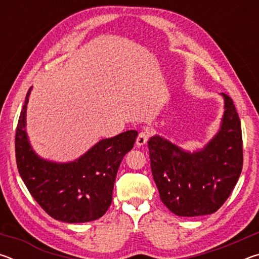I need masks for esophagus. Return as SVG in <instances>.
Returning a JSON list of instances; mask_svg holds the SVG:
<instances>
[{
    "label": "esophagus",
    "instance_id": "obj_1",
    "mask_svg": "<svg viewBox=\"0 0 259 259\" xmlns=\"http://www.w3.org/2000/svg\"><path fill=\"white\" fill-rule=\"evenodd\" d=\"M148 137H150V135H148L147 131H142V133H139L137 140H136V145L138 147L145 145L148 140Z\"/></svg>",
    "mask_w": 259,
    "mask_h": 259
}]
</instances>
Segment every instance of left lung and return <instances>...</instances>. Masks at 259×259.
<instances>
[{
	"mask_svg": "<svg viewBox=\"0 0 259 259\" xmlns=\"http://www.w3.org/2000/svg\"><path fill=\"white\" fill-rule=\"evenodd\" d=\"M222 96L225 112L221 129L202 150L184 151L157 135L148 140L160 199L177 216L216 212L238 183L243 164L241 123L233 100Z\"/></svg>",
	"mask_w": 259,
	"mask_h": 259,
	"instance_id": "1",
	"label": "left lung"
}]
</instances>
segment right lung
<instances>
[{"instance_id": "add662e5", "label": "right lung", "mask_w": 259, "mask_h": 259, "mask_svg": "<svg viewBox=\"0 0 259 259\" xmlns=\"http://www.w3.org/2000/svg\"><path fill=\"white\" fill-rule=\"evenodd\" d=\"M28 90L16 130L18 171L34 200L57 221H96L112 203L114 182L122 159L134 147L138 133L129 130L103 139L77 160L67 163L47 161L33 151L26 134Z\"/></svg>"}]
</instances>
